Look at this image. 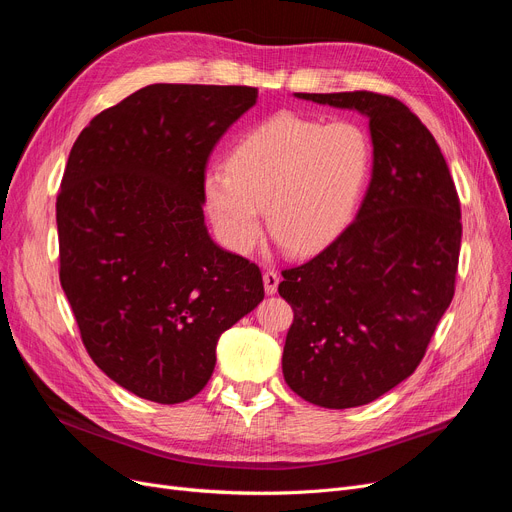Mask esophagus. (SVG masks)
Returning <instances> with one entry per match:
<instances>
[{"instance_id":"obj_1","label":"esophagus","mask_w":512,"mask_h":512,"mask_svg":"<svg viewBox=\"0 0 512 512\" xmlns=\"http://www.w3.org/2000/svg\"><path fill=\"white\" fill-rule=\"evenodd\" d=\"M278 284H280V276H278V272L270 270V272H265V274H263V286H265V294H276V290H278Z\"/></svg>"}]
</instances>
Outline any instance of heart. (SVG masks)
Returning a JSON list of instances; mask_svg holds the SVG:
<instances>
[{"mask_svg": "<svg viewBox=\"0 0 512 512\" xmlns=\"http://www.w3.org/2000/svg\"><path fill=\"white\" fill-rule=\"evenodd\" d=\"M371 145L351 120L321 124L278 112L242 134L228 168H211L203 191L218 236L249 253L261 234V209L280 245L311 255L351 222L369 174Z\"/></svg>", "mask_w": 512, "mask_h": 512, "instance_id": "1", "label": "heart"}]
</instances>
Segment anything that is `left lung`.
<instances>
[{
  "label": "left lung",
  "mask_w": 512,
  "mask_h": 512,
  "mask_svg": "<svg viewBox=\"0 0 512 512\" xmlns=\"http://www.w3.org/2000/svg\"><path fill=\"white\" fill-rule=\"evenodd\" d=\"M369 120L371 180L348 226L317 257L282 272L294 311L282 373L324 409L380 398L417 369L454 297L461 203L446 159L405 103L369 91L294 93Z\"/></svg>",
  "instance_id": "left-lung-1"
}]
</instances>
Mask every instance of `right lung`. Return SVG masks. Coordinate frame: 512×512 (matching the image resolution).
Listing matches in <instances>:
<instances>
[{"label": "right lung", "instance_id": "right-lung-1", "mask_svg": "<svg viewBox=\"0 0 512 512\" xmlns=\"http://www.w3.org/2000/svg\"><path fill=\"white\" fill-rule=\"evenodd\" d=\"M253 87L149 85L95 116L56 203L60 282L87 353L159 405L199 394L215 346L263 301L255 263L205 226V166Z\"/></svg>", "mask_w": 512, "mask_h": 512}]
</instances>
